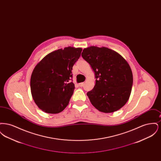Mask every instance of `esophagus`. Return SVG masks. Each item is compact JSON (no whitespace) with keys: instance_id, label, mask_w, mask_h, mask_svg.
Masks as SVG:
<instances>
[{"instance_id":"1","label":"esophagus","mask_w":161,"mask_h":161,"mask_svg":"<svg viewBox=\"0 0 161 161\" xmlns=\"http://www.w3.org/2000/svg\"><path fill=\"white\" fill-rule=\"evenodd\" d=\"M78 85H79L80 87H83L84 86V83H80Z\"/></svg>"}]
</instances>
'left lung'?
Instances as JSON below:
<instances>
[{
	"label": "left lung",
	"mask_w": 161,
	"mask_h": 161,
	"mask_svg": "<svg viewBox=\"0 0 161 161\" xmlns=\"http://www.w3.org/2000/svg\"><path fill=\"white\" fill-rule=\"evenodd\" d=\"M81 56L95 72V86L87 93L92 105L104 113L114 112L123 107L133 85V74L127 61L106 47L85 48Z\"/></svg>",
	"instance_id": "obj_1"
}]
</instances>
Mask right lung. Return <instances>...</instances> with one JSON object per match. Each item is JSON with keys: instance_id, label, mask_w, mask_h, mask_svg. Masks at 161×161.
<instances>
[{"instance_id": "obj_1", "label": "right lung", "mask_w": 161, "mask_h": 161, "mask_svg": "<svg viewBox=\"0 0 161 161\" xmlns=\"http://www.w3.org/2000/svg\"><path fill=\"white\" fill-rule=\"evenodd\" d=\"M82 49L64 47L46 55L36 66L31 77V94L37 106L47 114H58L69 104L75 89L72 67Z\"/></svg>"}]
</instances>
